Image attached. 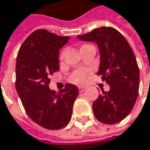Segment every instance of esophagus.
Wrapping results in <instances>:
<instances>
[{"label": "esophagus", "instance_id": "esophagus-1", "mask_svg": "<svg viewBox=\"0 0 150 150\" xmlns=\"http://www.w3.org/2000/svg\"><path fill=\"white\" fill-rule=\"evenodd\" d=\"M78 88H79V91H80V92H83V91L86 89V88H85V87H83V86H79V87H78Z\"/></svg>", "mask_w": 150, "mask_h": 150}]
</instances>
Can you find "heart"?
<instances>
[{
    "label": "heart",
    "mask_w": 150,
    "mask_h": 150,
    "mask_svg": "<svg viewBox=\"0 0 150 150\" xmlns=\"http://www.w3.org/2000/svg\"><path fill=\"white\" fill-rule=\"evenodd\" d=\"M87 45L81 46V47ZM64 54H65V51L63 50V51H62V53L60 54V59H62L64 57ZM87 75H88L87 70H83V69L75 70L70 76V81L74 83H83V82H85V81L87 79Z\"/></svg>",
    "instance_id": "1"
}]
</instances>
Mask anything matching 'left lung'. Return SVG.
<instances>
[{
  "label": "left lung",
  "instance_id": "left-lung-1",
  "mask_svg": "<svg viewBox=\"0 0 150 150\" xmlns=\"http://www.w3.org/2000/svg\"><path fill=\"white\" fill-rule=\"evenodd\" d=\"M77 37L97 43L101 54L97 75L110 87L93 103L96 118L104 124L120 122L131 112L138 96L140 73L131 47L111 27H101Z\"/></svg>",
  "mask_w": 150,
  "mask_h": 150
}]
</instances>
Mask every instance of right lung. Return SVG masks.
<instances>
[{
    "mask_svg": "<svg viewBox=\"0 0 150 150\" xmlns=\"http://www.w3.org/2000/svg\"><path fill=\"white\" fill-rule=\"evenodd\" d=\"M69 37L46 29L34 31L21 46L15 67V88L29 118L41 127L55 130L70 121L79 90L68 83L58 93L48 88L50 75L57 72L59 50Z\"/></svg>",
    "mask_w": 150,
    "mask_h": 150,
    "instance_id": "1",
    "label": "right lung"
}]
</instances>
